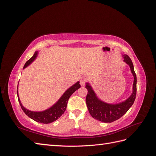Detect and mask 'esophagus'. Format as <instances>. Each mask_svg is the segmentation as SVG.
<instances>
[{
  "mask_svg": "<svg viewBox=\"0 0 156 156\" xmlns=\"http://www.w3.org/2000/svg\"><path fill=\"white\" fill-rule=\"evenodd\" d=\"M87 79L85 77H83L80 80V84H81V86H84L85 85V83H87Z\"/></svg>",
  "mask_w": 156,
  "mask_h": 156,
  "instance_id": "obj_1",
  "label": "esophagus"
}]
</instances>
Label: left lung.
Masks as SVG:
<instances>
[{
  "label": "left lung",
  "mask_w": 156,
  "mask_h": 156,
  "mask_svg": "<svg viewBox=\"0 0 156 156\" xmlns=\"http://www.w3.org/2000/svg\"><path fill=\"white\" fill-rule=\"evenodd\" d=\"M124 61L129 66L131 72L134 77L133 92L131 96L125 101L119 104H108L103 102L97 98L90 84L88 83L86 84V88L88 90L86 103L88 111L94 119L99 121L105 123H111L119 119L126 114L135 101L136 94V76L134 71L133 62L129 56L125 55H124Z\"/></svg>",
  "instance_id": "left-lung-1"
}]
</instances>
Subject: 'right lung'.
I'll return each mask as SVG.
<instances>
[{
	"label": "right lung",
	"mask_w": 156,
	"mask_h": 156,
	"mask_svg": "<svg viewBox=\"0 0 156 156\" xmlns=\"http://www.w3.org/2000/svg\"><path fill=\"white\" fill-rule=\"evenodd\" d=\"M37 55V51L35 52L32 58H30L29 60L27 61V62L25 63L23 68H25L27 66H29L32 61L36 58ZM80 87H81V85H80L79 82L78 81L77 83L73 84L72 87L69 88L62 96V97L59 99V100L56 102L53 107H51V108H48V109L41 112H34L27 110V108L23 107L21 104L20 98H19L18 96L17 90V94L18 101L20 102V104L21 105L22 110L24 111V112L28 116L30 117L32 120H35L36 122H40V123L49 124L57 120L58 118L62 116V115L64 114L66 109L67 103L69 97L72 95V94L75 91H76Z\"/></svg>",
	"instance_id": "obj_1"
}]
</instances>
